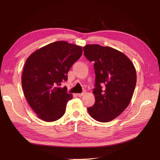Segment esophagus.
<instances>
[{
  "label": "esophagus",
  "mask_w": 160,
  "mask_h": 160,
  "mask_svg": "<svg viewBox=\"0 0 160 160\" xmlns=\"http://www.w3.org/2000/svg\"><path fill=\"white\" fill-rule=\"evenodd\" d=\"M85 93H86V91H84L82 93H77V96H78V97H82V96H83L84 94H85Z\"/></svg>",
  "instance_id": "1"
}]
</instances>
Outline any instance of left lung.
I'll return each mask as SVG.
<instances>
[{
	"mask_svg": "<svg viewBox=\"0 0 160 160\" xmlns=\"http://www.w3.org/2000/svg\"><path fill=\"white\" fill-rule=\"evenodd\" d=\"M83 51L86 58L94 62L96 74V102L88 112L98 122L113 120L131 100L137 81L135 67L123 53L109 47L87 45Z\"/></svg>",
	"mask_w": 160,
	"mask_h": 160,
	"instance_id": "left-lung-1",
	"label": "left lung"
}]
</instances>
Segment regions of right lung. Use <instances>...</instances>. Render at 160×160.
<instances>
[{
	"mask_svg": "<svg viewBox=\"0 0 160 160\" xmlns=\"http://www.w3.org/2000/svg\"><path fill=\"white\" fill-rule=\"evenodd\" d=\"M82 54L81 47L58 41L36 50L27 59L22 75L23 93L41 120L53 122L65 113L72 95L60 86L67 81L68 72Z\"/></svg>",
	"mask_w": 160,
	"mask_h": 160,
	"instance_id": "right-lung-1",
	"label": "right lung"
}]
</instances>
